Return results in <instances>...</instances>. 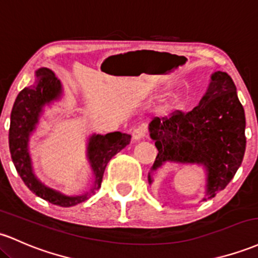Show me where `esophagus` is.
Listing matches in <instances>:
<instances>
[{
	"label": "esophagus",
	"instance_id": "34e87169",
	"mask_svg": "<svg viewBox=\"0 0 258 258\" xmlns=\"http://www.w3.org/2000/svg\"><path fill=\"white\" fill-rule=\"evenodd\" d=\"M146 136H147V130H146V127H143V126L136 127L134 131H132V138H134V141L143 140Z\"/></svg>",
	"mask_w": 258,
	"mask_h": 258
}]
</instances>
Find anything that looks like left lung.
Masks as SVG:
<instances>
[{"label":"left lung","mask_w":258,"mask_h":258,"mask_svg":"<svg viewBox=\"0 0 258 258\" xmlns=\"http://www.w3.org/2000/svg\"><path fill=\"white\" fill-rule=\"evenodd\" d=\"M245 124L244 107L233 79L218 71L195 109L188 112L176 110L169 117H155L149 123L158 149L153 170L164 161L202 164L208 172L207 198L214 197L228 186L241 165ZM148 181L152 182L151 175Z\"/></svg>","instance_id":"left-lung-1"}]
</instances>
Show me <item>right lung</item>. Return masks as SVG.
<instances>
[{"label": "right lung", "mask_w": 258, "mask_h": 258, "mask_svg": "<svg viewBox=\"0 0 258 258\" xmlns=\"http://www.w3.org/2000/svg\"><path fill=\"white\" fill-rule=\"evenodd\" d=\"M62 87L55 73L49 69L36 71L35 83L24 88L17 95L12 112L8 142L10 152L16 170L27 187L42 200L60 207H72L86 201L90 194L101 186L103 175L110 159L131 142V136L122 132L107 135H94L88 143V159L94 172V187L89 194L79 196H64L60 192L46 187L34 176L28 153L29 136L35 130L42 112V107L61 97Z\"/></svg>", "instance_id": "right-lung-1"}]
</instances>
